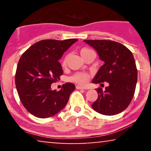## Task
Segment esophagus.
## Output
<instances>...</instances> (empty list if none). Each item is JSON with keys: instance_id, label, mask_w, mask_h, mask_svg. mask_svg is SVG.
Instances as JSON below:
<instances>
[{"instance_id": "obj_1", "label": "esophagus", "mask_w": 151, "mask_h": 151, "mask_svg": "<svg viewBox=\"0 0 151 151\" xmlns=\"http://www.w3.org/2000/svg\"><path fill=\"white\" fill-rule=\"evenodd\" d=\"M76 88H77V89H84V87H82V86H80V85H77L76 86Z\"/></svg>"}]
</instances>
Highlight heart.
Segmentation results:
<instances>
[{
	"label": "heart",
	"instance_id": "b5f03b06",
	"mask_svg": "<svg viewBox=\"0 0 151 151\" xmlns=\"http://www.w3.org/2000/svg\"><path fill=\"white\" fill-rule=\"evenodd\" d=\"M91 50L90 49L87 48H84L82 49L80 53H81V55H82L84 53H86V51ZM68 61V55H66V56L64 58L63 61H62V65L63 67H65L67 64ZM90 74L88 73H84V72H80V73H77L72 76L71 78V80L73 81L76 83H78L80 84V85H85L88 83V82L90 80Z\"/></svg>",
	"mask_w": 151,
	"mask_h": 151
}]
</instances>
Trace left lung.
I'll return each instance as SVG.
<instances>
[{"mask_svg":"<svg viewBox=\"0 0 151 151\" xmlns=\"http://www.w3.org/2000/svg\"><path fill=\"white\" fill-rule=\"evenodd\" d=\"M84 41L96 49L104 63L92 82H106L109 84L104 91L100 87L97 88L98 98L93 103L92 108L106 115L122 112L133 98L137 81V70L133 53L122 44L113 40Z\"/></svg>","mask_w":151,"mask_h":151,"instance_id":"1","label":"left lung"}]
</instances>
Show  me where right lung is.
<instances>
[{"label": "right lung", "instance_id": "right-lung-1", "mask_svg": "<svg viewBox=\"0 0 151 151\" xmlns=\"http://www.w3.org/2000/svg\"><path fill=\"white\" fill-rule=\"evenodd\" d=\"M78 39L42 40L32 45L22 53L15 75L16 87L24 108L40 118L52 117L67 105L75 90L67 82L58 91L51 84L63 74L59 59Z\"/></svg>", "mask_w": 151, "mask_h": 151}]
</instances>
